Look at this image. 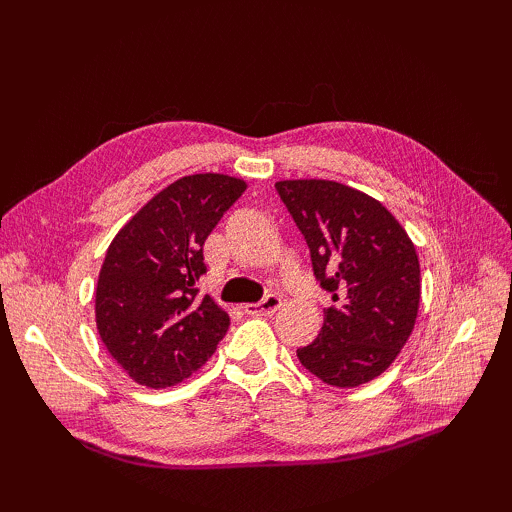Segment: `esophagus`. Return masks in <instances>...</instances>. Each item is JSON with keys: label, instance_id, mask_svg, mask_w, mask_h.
<instances>
[{"label": "esophagus", "instance_id": "1", "mask_svg": "<svg viewBox=\"0 0 512 512\" xmlns=\"http://www.w3.org/2000/svg\"><path fill=\"white\" fill-rule=\"evenodd\" d=\"M281 308V299L277 295H268L262 303H246L244 312L253 314V317H270Z\"/></svg>", "mask_w": 512, "mask_h": 512}]
</instances>
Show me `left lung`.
Here are the masks:
<instances>
[{
    "label": "left lung",
    "mask_w": 512,
    "mask_h": 512,
    "mask_svg": "<svg viewBox=\"0 0 512 512\" xmlns=\"http://www.w3.org/2000/svg\"><path fill=\"white\" fill-rule=\"evenodd\" d=\"M275 187L334 301L317 339L297 350L299 361L332 387L365 385L396 361L416 323V246L383 204L347 184L308 178Z\"/></svg>",
    "instance_id": "8db88e82"
}]
</instances>
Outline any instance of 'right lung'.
Here are the masks:
<instances>
[{"mask_svg":"<svg viewBox=\"0 0 512 512\" xmlns=\"http://www.w3.org/2000/svg\"><path fill=\"white\" fill-rule=\"evenodd\" d=\"M242 178L193 173L156 193L112 239L96 281V330L138 385L165 389L198 372L228 330L204 295L202 246L246 191Z\"/></svg>","mask_w":512,"mask_h":512,"instance_id":"obj_1","label":"right lung"}]
</instances>
